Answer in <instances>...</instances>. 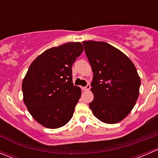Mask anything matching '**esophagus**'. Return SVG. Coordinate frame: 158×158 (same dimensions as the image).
<instances>
[{
    "instance_id": "esophagus-1",
    "label": "esophagus",
    "mask_w": 158,
    "mask_h": 158,
    "mask_svg": "<svg viewBox=\"0 0 158 158\" xmlns=\"http://www.w3.org/2000/svg\"><path fill=\"white\" fill-rule=\"evenodd\" d=\"M90 88H91L90 84H88V85H87L85 87H82V89L83 91H88V90H89V89H90Z\"/></svg>"
}]
</instances>
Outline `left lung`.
<instances>
[{
	"instance_id": "obj_1",
	"label": "left lung",
	"mask_w": 158,
	"mask_h": 158,
	"mask_svg": "<svg viewBox=\"0 0 158 158\" xmlns=\"http://www.w3.org/2000/svg\"><path fill=\"white\" fill-rule=\"evenodd\" d=\"M93 72L89 108L101 122L115 124L131 112L139 95L141 79L131 60L105 42L83 41Z\"/></svg>"
}]
</instances>
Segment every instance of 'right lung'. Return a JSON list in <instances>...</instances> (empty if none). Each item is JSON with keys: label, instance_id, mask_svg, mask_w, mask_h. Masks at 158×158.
Masks as SVG:
<instances>
[{"label": "right lung", "instance_id": "add662e5", "mask_svg": "<svg viewBox=\"0 0 158 158\" xmlns=\"http://www.w3.org/2000/svg\"><path fill=\"white\" fill-rule=\"evenodd\" d=\"M82 51L81 43H67L47 49L30 64L22 82L23 102L43 126L60 128L73 117L81 89L73 85L72 66Z\"/></svg>", "mask_w": 158, "mask_h": 158}]
</instances>
